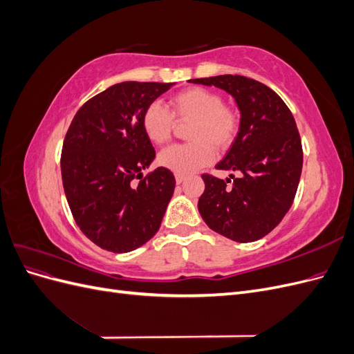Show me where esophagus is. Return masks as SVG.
Wrapping results in <instances>:
<instances>
[{"label": "esophagus", "mask_w": 354, "mask_h": 354, "mask_svg": "<svg viewBox=\"0 0 354 354\" xmlns=\"http://www.w3.org/2000/svg\"><path fill=\"white\" fill-rule=\"evenodd\" d=\"M185 180H186V176H183V174H176V183H177V185H181Z\"/></svg>", "instance_id": "34e87169"}]
</instances>
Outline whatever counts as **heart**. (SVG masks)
Instances as JSON below:
<instances>
[{"mask_svg": "<svg viewBox=\"0 0 354 354\" xmlns=\"http://www.w3.org/2000/svg\"><path fill=\"white\" fill-rule=\"evenodd\" d=\"M171 112L158 102L147 106L142 125L149 140L165 145L173 136L176 121L190 122L187 128L189 143L164 149L158 162L176 174H192L209 165L218 151L229 149L239 131V116L223 97L208 88L192 87L174 94L169 100Z\"/></svg>", "mask_w": 354, "mask_h": 354, "instance_id": "b5f03b06", "label": "heart"}]
</instances>
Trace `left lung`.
Here are the masks:
<instances>
[{"label":"left lung","instance_id":"1","mask_svg":"<svg viewBox=\"0 0 354 354\" xmlns=\"http://www.w3.org/2000/svg\"><path fill=\"white\" fill-rule=\"evenodd\" d=\"M190 82L227 91L241 111L239 133L216 167L236 171L239 177L202 174L205 190L198 209L208 227L223 236L242 243L259 241L282 221L297 194L303 147L294 116L272 88L241 75Z\"/></svg>","mask_w":354,"mask_h":354}]
</instances>
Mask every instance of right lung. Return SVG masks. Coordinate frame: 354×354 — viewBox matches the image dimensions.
<instances>
[{
	"mask_svg": "<svg viewBox=\"0 0 354 354\" xmlns=\"http://www.w3.org/2000/svg\"><path fill=\"white\" fill-rule=\"evenodd\" d=\"M173 84L125 81L94 95L73 116L63 142V189L81 232L111 252H130L159 230L176 178L159 167L142 118Z\"/></svg>",
	"mask_w": 354,
	"mask_h": 354,
	"instance_id": "add662e5",
	"label": "right lung"
}]
</instances>
